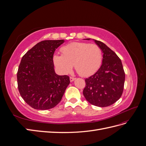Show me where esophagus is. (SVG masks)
I'll use <instances>...</instances> for the list:
<instances>
[{
  "mask_svg": "<svg viewBox=\"0 0 146 146\" xmlns=\"http://www.w3.org/2000/svg\"><path fill=\"white\" fill-rule=\"evenodd\" d=\"M76 78H74V77H70V82H73L74 80H76Z\"/></svg>",
  "mask_w": 146,
  "mask_h": 146,
  "instance_id": "obj_1",
  "label": "esophagus"
}]
</instances>
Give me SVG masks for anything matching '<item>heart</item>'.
<instances>
[{"instance_id": "b5f03b06", "label": "heart", "mask_w": 146, "mask_h": 146, "mask_svg": "<svg viewBox=\"0 0 146 146\" xmlns=\"http://www.w3.org/2000/svg\"><path fill=\"white\" fill-rule=\"evenodd\" d=\"M62 55L55 54L54 63L63 74L69 73L73 65L77 73L82 77H88L98 70L102 62V52L95 44L74 42L61 48Z\"/></svg>"}]
</instances>
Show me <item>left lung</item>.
Here are the masks:
<instances>
[{"label": "left lung", "instance_id": "1", "mask_svg": "<svg viewBox=\"0 0 146 146\" xmlns=\"http://www.w3.org/2000/svg\"><path fill=\"white\" fill-rule=\"evenodd\" d=\"M93 40L102 51V63L94 75L85 79L86 86L83 94L91 104L105 107L115 103L121 97L125 72L122 61L116 53L104 42Z\"/></svg>", "mask_w": 146, "mask_h": 146}]
</instances>
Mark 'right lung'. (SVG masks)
<instances>
[{"label": "right lung", "instance_id": "obj_1", "mask_svg": "<svg viewBox=\"0 0 146 146\" xmlns=\"http://www.w3.org/2000/svg\"><path fill=\"white\" fill-rule=\"evenodd\" d=\"M64 42V39L41 41L22 58L17 73V86L22 98L34 109L55 107L69 85V76L55 73L53 61L55 50Z\"/></svg>", "mask_w": 146, "mask_h": 146}]
</instances>
